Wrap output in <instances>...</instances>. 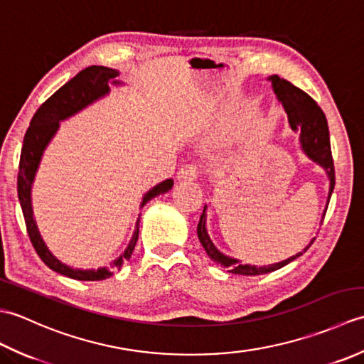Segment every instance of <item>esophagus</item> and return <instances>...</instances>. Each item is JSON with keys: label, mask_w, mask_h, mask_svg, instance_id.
Listing matches in <instances>:
<instances>
[{"label": "esophagus", "mask_w": 364, "mask_h": 364, "mask_svg": "<svg viewBox=\"0 0 364 364\" xmlns=\"http://www.w3.org/2000/svg\"><path fill=\"white\" fill-rule=\"evenodd\" d=\"M198 176V168L194 164H186L180 168L178 172V180L180 181H194Z\"/></svg>", "instance_id": "esophagus-1"}]
</instances>
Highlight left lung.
<instances>
[{
    "label": "left lung",
    "mask_w": 364,
    "mask_h": 364,
    "mask_svg": "<svg viewBox=\"0 0 364 364\" xmlns=\"http://www.w3.org/2000/svg\"><path fill=\"white\" fill-rule=\"evenodd\" d=\"M269 81L272 82V87L278 102H282L286 114H288L291 128L294 131H300L301 150L306 153L308 158L313 159L314 162H318L319 166L326 168L330 180V189H328V202H330L331 192L335 189V166H333V158H331V150H330V134H328L326 114L322 112L318 103H316L310 95L305 94L301 89L294 86V84H291L289 81H286L277 75L270 76ZM206 208L208 206H205L202 215H200V222L197 225L198 239L200 242H202L203 249L206 250L208 257H210L215 264H220L222 267H225L231 274L262 275V274L274 272V270L282 269L283 266L289 264L291 261L299 258L300 255H304V252L310 249V245L314 242L313 239V241L305 247L304 252H299L297 255H294V257L280 262H275V264L259 266V267L250 266V264H241V261L239 259L230 258L227 255H223L215 249V245L213 244L206 231Z\"/></svg>",
    "instance_id": "left-lung-1"
}]
</instances>
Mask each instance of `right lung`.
I'll list each match as a JSON object with an SVG mask.
<instances>
[{"label":"right lung","mask_w":364,"mask_h":364,"mask_svg":"<svg viewBox=\"0 0 364 364\" xmlns=\"http://www.w3.org/2000/svg\"><path fill=\"white\" fill-rule=\"evenodd\" d=\"M119 75L114 68H107L103 65H90L84 68L78 75L65 82L63 87L54 92V94L46 100V102L36 111L34 117L31 119L29 128L26 129L25 139H23L21 154H20V166H18V178H17V189H18V200L21 205L23 218H25L26 230L31 242L36 249L37 255L45 262L46 266L53 269L54 272L60 275L75 278L81 282H100L105 278H109L115 270H120L123 262L131 258V253L134 250V245L139 237V219L136 222V228L133 237L120 257L111 262L109 267L100 269H73L64 264L50 252L48 247L43 242V239L38 233L37 223L33 213V203H31V189H33V181L36 172L41 164L42 154L50 144L53 136L56 134L59 128V122L72 117L76 112H80L84 107L97 102L98 98L109 94V84H120L115 81V76ZM173 180H166L156 184L150 189L142 198L141 208L150 202L151 198L161 194H166L167 191L172 189Z\"/></svg>","instance_id":"obj_1"}]
</instances>
